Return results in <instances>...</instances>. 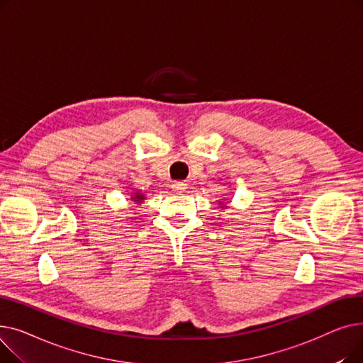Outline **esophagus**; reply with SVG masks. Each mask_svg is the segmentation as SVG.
I'll list each match as a JSON object with an SVG mask.
<instances>
[{
	"instance_id": "34e87169",
	"label": "esophagus",
	"mask_w": 363,
	"mask_h": 363,
	"mask_svg": "<svg viewBox=\"0 0 363 363\" xmlns=\"http://www.w3.org/2000/svg\"><path fill=\"white\" fill-rule=\"evenodd\" d=\"M185 189H186V184L182 182V181H177V182L172 184V191H175V193H184Z\"/></svg>"
}]
</instances>
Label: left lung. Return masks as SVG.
<instances>
[{"label":"left lung","mask_w":363,"mask_h":363,"mask_svg":"<svg viewBox=\"0 0 363 363\" xmlns=\"http://www.w3.org/2000/svg\"><path fill=\"white\" fill-rule=\"evenodd\" d=\"M222 200H223V201H219V204L222 206V208H225V207H226V206H225V200H226V199H222Z\"/></svg>","instance_id":"obj_1"}]
</instances>
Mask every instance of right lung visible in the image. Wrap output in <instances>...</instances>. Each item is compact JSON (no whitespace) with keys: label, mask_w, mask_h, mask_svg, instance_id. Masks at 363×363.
<instances>
[{"label":"right lung","mask_w":363,"mask_h":363,"mask_svg":"<svg viewBox=\"0 0 363 363\" xmlns=\"http://www.w3.org/2000/svg\"><path fill=\"white\" fill-rule=\"evenodd\" d=\"M129 200L133 201L135 204H141V203L145 200V196H144L141 191H138V189H132Z\"/></svg>","instance_id":"obj_1"}]
</instances>
